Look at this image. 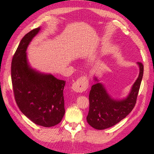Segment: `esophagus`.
Masks as SVG:
<instances>
[{"instance_id":"obj_1","label":"esophagus","mask_w":154,"mask_h":154,"mask_svg":"<svg viewBox=\"0 0 154 154\" xmlns=\"http://www.w3.org/2000/svg\"><path fill=\"white\" fill-rule=\"evenodd\" d=\"M89 87V79L86 77H82L72 85V89L77 93H82Z\"/></svg>"}]
</instances>
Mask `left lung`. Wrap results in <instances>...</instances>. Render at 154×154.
Returning a JSON list of instances; mask_svg holds the SVG:
<instances>
[{
	"mask_svg": "<svg viewBox=\"0 0 154 154\" xmlns=\"http://www.w3.org/2000/svg\"><path fill=\"white\" fill-rule=\"evenodd\" d=\"M137 64L139 68V76L125 98L112 97L104 85L96 77H94L97 82L91 86L89 92V109L87 116V121L91 127L98 130L106 129L122 121L132 111L136 104L143 75V64L139 62Z\"/></svg>",
	"mask_w": 154,
	"mask_h": 154,
	"instance_id": "8db88e82",
	"label": "left lung"
}]
</instances>
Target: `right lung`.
I'll list each match as a JSON object with an SVG mask.
<instances>
[{"instance_id":"add662e5","label":"right lung","mask_w":154,"mask_h":154,"mask_svg":"<svg viewBox=\"0 0 154 154\" xmlns=\"http://www.w3.org/2000/svg\"><path fill=\"white\" fill-rule=\"evenodd\" d=\"M40 27L22 38L11 63V80L17 104L21 112L38 125H57L65 112L63 89L65 81L44 73L30 66L27 49Z\"/></svg>"}]
</instances>
